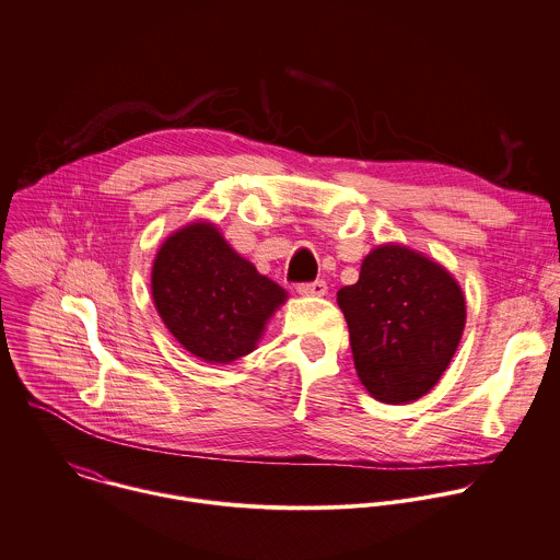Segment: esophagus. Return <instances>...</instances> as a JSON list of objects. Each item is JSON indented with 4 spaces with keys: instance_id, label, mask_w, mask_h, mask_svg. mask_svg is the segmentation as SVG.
Instances as JSON below:
<instances>
[{
    "instance_id": "34e87169",
    "label": "esophagus",
    "mask_w": 560,
    "mask_h": 560,
    "mask_svg": "<svg viewBox=\"0 0 560 560\" xmlns=\"http://www.w3.org/2000/svg\"><path fill=\"white\" fill-rule=\"evenodd\" d=\"M326 291H328V284L324 280H313V282H300L298 284V293H302V295L322 298V295H326Z\"/></svg>"
}]
</instances>
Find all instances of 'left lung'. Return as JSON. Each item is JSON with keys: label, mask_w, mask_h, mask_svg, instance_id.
Here are the masks:
<instances>
[{"label": "left lung", "mask_w": 560, "mask_h": 560, "mask_svg": "<svg viewBox=\"0 0 560 560\" xmlns=\"http://www.w3.org/2000/svg\"><path fill=\"white\" fill-rule=\"evenodd\" d=\"M337 302L359 377L386 404L425 395L447 370L465 328V298L456 280L401 245L373 249L359 282L343 287Z\"/></svg>", "instance_id": "left-lung-1"}]
</instances>
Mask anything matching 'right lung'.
Wrapping results in <instances>:
<instances>
[{
  "label": "right lung",
  "instance_id": "add662e5",
  "mask_svg": "<svg viewBox=\"0 0 560 560\" xmlns=\"http://www.w3.org/2000/svg\"><path fill=\"white\" fill-rule=\"evenodd\" d=\"M152 295L172 335L208 363L249 354L287 293L241 258L210 223L170 236L152 269Z\"/></svg>",
  "mask_w": 560,
  "mask_h": 560
}]
</instances>
